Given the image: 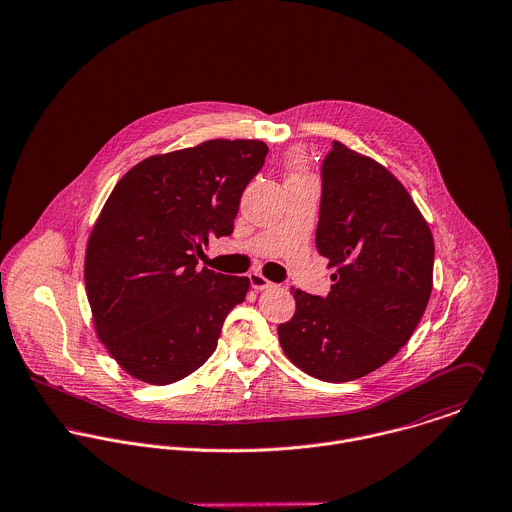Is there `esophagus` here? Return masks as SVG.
Masks as SVG:
<instances>
[{
  "label": "esophagus",
  "instance_id": "34e87169",
  "mask_svg": "<svg viewBox=\"0 0 512 512\" xmlns=\"http://www.w3.org/2000/svg\"><path fill=\"white\" fill-rule=\"evenodd\" d=\"M249 281H251V286H253L255 290H265V288H269V286L273 284L267 277H263V275L257 273V271L249 273Z\"/></svg>",
  "mask_w": 512,
  "mask_h": 512
}]
</instances>
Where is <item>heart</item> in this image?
Segmentation results:
<instances>
[{"mask_svg":"<svg viewBox=\"0 0 512 512\" xmlns=\"http://www.w3.org/2000/svg\"><path fill=\"white\" fill-rule=\"evenodd\" d=\"M292 167H294V174L292 176H304V165H302V159L296 155V157H292Z\"/></svg>","mask_w":512,"mask_h":512,"instance_id":"1","label":"heart"}]
</instances>
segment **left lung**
Instances as JSON below:
<instances>
[{
    "mask_svg": "<svg viewBox=\"0 0 512 512\" xmlns=\"http://www.w3.org/2000/svg\"><path fill=\"white\" fill-rule=\"evenodd\" d=\"M334 284L328 296L290 288L296 310L279 324L284 355L310 377L345 383L393 359L432 292L434 237L397 176L334 141L322 165L316 229Z\"/></svg>",
    "mask_w": 512,
    "mask_h": 512,
    "instance_id": "left-lung-1",
    "label": "left lung"
}]
</instances>
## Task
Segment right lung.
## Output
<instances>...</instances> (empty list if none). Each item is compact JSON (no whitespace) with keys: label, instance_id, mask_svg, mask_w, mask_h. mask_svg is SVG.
<instances>
[{"label":"right lung","instance_id":"right-lung-1","mask_svg":"<svg viewBox=\"0 0 512 512\" xmlns=\"http://www.w3.org/2000/svg\"><path fill=\"white\" fill-rule=\"evenodd\" d=\"M269 147L210 139L125 172L90 231L84 283L94 330L137 381L171 385L214 353L249 279L198 269L196 253L229 235Z\"/></svg>","mask_w":512,"mask_h":512}]
</instances>
